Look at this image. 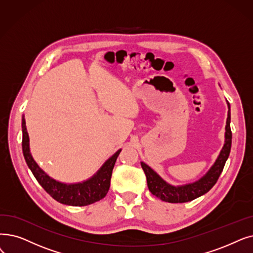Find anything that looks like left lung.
Segmentation results:
<instances>
[{
  "label": "left lung",
  "instance_id": "left-lung-1",
  "mask_svg": "<svg viewBox=\"0 0 253 253\" xmlns=\"http://www.w3.org/2000/svg\"><path fill=\"white\" fill-rule=\"evenodd\" d=\"M228 113L225 126V141L224 146L219 154L213 167L203 178L194 183H189L182 186H172L164 181L160 175L154 171L146 163L140 162L141 168L144 169L149 190L153 195L157 196L163 202L168 203H187L193 201L197 197L207 193L216 184L219 175L221 174L225 162L229 156L230 148H232V130H230V105L227 102Z\"/></svg>",
  "mask_w": 253,
  "mask_h": 253
}]
</instances>
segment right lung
<instances>
[{
	"label": "right lung",
	"mask_w": 253,
	"mask_h": 253,
	"mask_svg": "<svg viewBox=\"0 0 253 253\" xmlns=\"http://www.w3.org/2000/svg\"><path fill=\"white\" fill-rule=\"evenodd\" d=\"M21 128H23V153L28 167L38 183L42 186V188L53 200L64 205L84 207L100 201L106 195L109 186H111V178L115 163L121 150L117 151L111 158H108L100 169L89 180L82 183L65 184L49 177L33 159L30 152V139L24 116L23 121H21Z\"/></svg>",
	"instance_id": "right-lung-1"
}]
</instances>
